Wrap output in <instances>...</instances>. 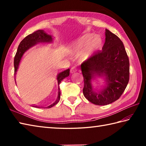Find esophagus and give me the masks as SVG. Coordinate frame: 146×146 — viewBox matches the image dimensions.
Listing matches in <instances>:
<instances>
[{
  "instance_id": "esophagus-1",
  "label": "esophagus",
  "mask_w": 146,
  "mask_h": 146,
  "mask_svg": "<svg viewBox=\"0 0 146 146\" xmlns=\"http://www.w3.org/2000/svg\"><path fill=\"white\" fill-rule=\"evenodd\" d=\"M76 68H75V67H72V68H71L70 72H71V73H75V72H76Z\"/></svg>"
}]
</instances>
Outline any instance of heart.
<instances>
[{"instance_id":"1","label":"heart","mask_w":146,"mask_h":146,"mask_svg":"<svg viewBox=\"0 0 146 146\" xmlns=\"http://www.w3.org/2000/svg\"><path fill=\"white\" fill-rule=\"evenodd\" d=\"M102 44L100 37L95 36L92 34H86L82 36L76 42L70 46V50L78 52L82 49L80 56L83 60L88 59L99 48Z\"/></svg>"}]
</instances>
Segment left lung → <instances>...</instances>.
<instances>
[{"instance_id": "8db88e82", "label": "left lung", "mask_w": 146, "mask_h": 146, "mask_svg": "<svg viewBox=\"0 0 146 146\" xmlns=\"http://www.w3.org/2000/svg\"><path fill=\"white\" fill-rule=\"evenodd\" d=\"M84 79L83 93L92 104L106 105L117 100L129 80V60L119 37L105 29V42L102 51L96 52L81 64ZM96 77L105 80V85L97 90L91 81Z\"/></svg>"}]
</instances>
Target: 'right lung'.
I'll return each mask as SVG.
<instances>
[{
    "label": "right lung",
    "instance_id": "obj_1",
    "mask_svg": "<svg viewBox=\"0 0 146 146\" xmlns=\"http://www.w3.org/2000/svg\"><path fill=\"white\" fill-rule=\"evenodd\" d=\"M52 41V38L51 35H48L46 33L44 30H38L34 32L33 33L31 34V35L27 36L25 38H24L23 41L21 42L18 46L17 50L16 52V54L15 55L14 60V76L16 75V72L18 70L19 65L20 61L21 60V58L23 57V54H24L27 50L33 47L38 42H51ZM70 75V69H67L66 70L62 71L61 72L59 73L57 75V80H58V97L55 99V100L52 102L51 104H50L48 106L46 107V108H49L52 107L57 104L59 101L60 100V88L59 87V85L61 83V82L66 77ZM34 107L39 108L38 106H33Z\"/></svg>",
    "mask_w": 146,
    "mask_h": 146
}]
</instances>
